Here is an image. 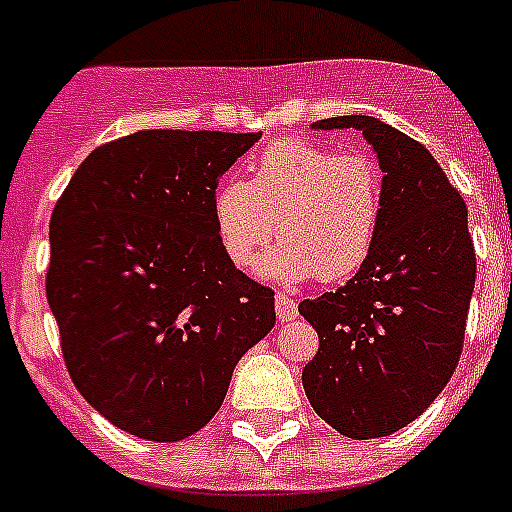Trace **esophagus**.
<instances>
[{
	"label": "esophagus",
	"mask_w": 512,
	"mask_h": 512,
	"mask_svg": "<svg viewBox=\"0 0 512 512\" xmlns=\"http://www.w3.org/2000/svg\"><path fill=\"white\" fill-rule=\"evenodd\" d=\"M274 305H277V318L282 320V323H289V320L297 318V302L295 297L287 295V292H277Z\"/></svg>",
	"instance_id": "obj_1"
}]
</instances>
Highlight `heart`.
<instances>
[{
	"mask_svg": "<svg viewBox=\"0 0 512 512\" xmlns=\"http://www.w3.org/2000/svg\"><path fill=\"white\" fill-rule=\"evenodd\" d=\"M382 210L384 176L372 153H336L310 140L266 146L246 182L230 176L212 200L215 230L238 269L256 264L271 233L282 238L264 269L284 282L356 274L377 241Z\"/></svg>",
	"mask_w": 512,
	"mask_h": 512,
	"instance_id": "heart-1",
	"label": "heart"
}]
</instances>
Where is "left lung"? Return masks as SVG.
Returning <instances> with one entry per match:
<instances>
[{
  "instance_id": "left-lung-1",
  "label": "left lung",
  "mask_w": 512,
  "mask_h": 512,
  "mask_svg": "<svg viewBox=\"0 0 512 512\" xmlns=\"http://www.w3.org/2000/svg\"><path fill=\"white\" fill-rule=\"evenodd\" d=\"M361 130L384 171L369 259L336 292L300 302L320 346L302 369L312 410L366 441L413 423L459 364L477 256L467 205L431 151L369 115L318 120Z\"/></svg>"
}]
</instances>
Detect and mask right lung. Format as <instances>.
Listing matches in <instances>:
<instances>
[{"label":"right lung","mask_w":512,"mask_h":512,"mask_svg":"<svg viewBox=\"0 0 512 512\" xmlns=\"http://www.w3.org/2000/svg\"><path fill=\"white\" fill-rule=\"evenodd\" d=\"M261 133L138 130L94 148L51 215L45 295L71 382L112 425L182 441L274 328V292L228 259L220 176Z\"/></svg>","instance_id":"right-lung-1"}]
</instances>
